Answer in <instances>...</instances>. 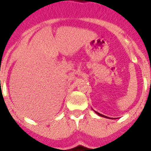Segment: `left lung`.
Segmentation results:
<instances>
[{"mask_svg":"<svg viewBox=\"0 0 151 151\" xmlns=\"http://www.w3.org/2000/svg\"><path fill=\"white\" fill-rule=\"evenodd\" d=\"M96 113H97V115L98 116H102V117H104V118H107V119H110V118H109V117H107V116H104V115H103V114H101V113H97V112H96V111H94Z\"/></svg>","mask_w":151,"mask_h":151,"instance_id":"8db88e82","label":"left lung"}]
</instances>
